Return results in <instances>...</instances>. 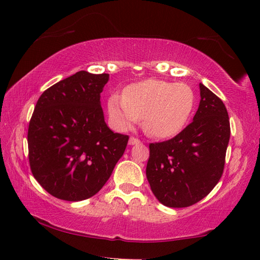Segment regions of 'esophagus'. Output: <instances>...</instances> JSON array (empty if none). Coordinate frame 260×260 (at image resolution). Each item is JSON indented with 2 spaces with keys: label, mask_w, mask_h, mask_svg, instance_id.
Masks as SVG:
<instances>
[{
  "label": "esophagus",
  "mask_w": 260,
  "mask_h": 260,
  "mask_svg": "<svg viewBox=\"0 0 260 260\" xmlns=\"http://www.w3.org/2000/svg\"><path fill=\"white\" fill-rule=\"evenodd\" d=\"M128 144L129 145H137V144H141V141L139 139H136V137H131L129 141H128Z\"/></svg>",
  "instance_id": "esophagus-1"
}]
</instances>
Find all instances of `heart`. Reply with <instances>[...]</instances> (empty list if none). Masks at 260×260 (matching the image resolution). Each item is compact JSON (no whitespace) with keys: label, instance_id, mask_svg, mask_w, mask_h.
<instances>
[{"label":"heart","instance_id":"1","mask_svg":"<svg viewBox=\"0 0 260 260\" xmlns=\"http://www.w3.org/2000/svg\"><path fill=\"white\" fill-rule=\"evenodd\" d=\"M194 102V92L183 82L147 79L127 87L124 96L110 97L108 114L120 131L129 129L143 117L147 134L169 139L183 129Z\"/></svg>","mask_w":260,"mask_h":260}]
</instances>
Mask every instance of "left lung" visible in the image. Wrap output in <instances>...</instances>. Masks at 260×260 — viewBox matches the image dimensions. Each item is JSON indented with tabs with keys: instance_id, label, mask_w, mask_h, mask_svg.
<instances>
[{
	"instance_id": "left-lung-1",
	"label": "left lung",
	"mask_w": 260,
	"mask_h": 260,
	"mask_svg": "<svg viewBox=\"0 0 260 260\" xmlns=\"http://www.w3.org/2000/svg\"><path fill=\"white\" fill-rule=\"evenodd\" d=\"M192 123L173 139L150 144L146 178L153 194L170 208H185L207 197L221 178L230 139L227 108L200 82Z\"/></svg>"
}]
</instances>
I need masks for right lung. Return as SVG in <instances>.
I'll return each mask as SVG.
<instances>
[{
	"label": "right lung",
	"mask_w": 260,
	"mask_h": 260,
	"mask_svg": "<svg viewBox=\"0 0 260 260\" xmlns=\"http://www.w3.org/2000/svg\"><path fill=\"white\" fill-rule=\"evenodd\" d=\"M108 74L81 70L43 91L27 131L32 174L51 196H95L123 156L128 136L105 123L101 93Z\"/></svg>",
	"instance_id": "right-lung-1"
}]
</instances>
